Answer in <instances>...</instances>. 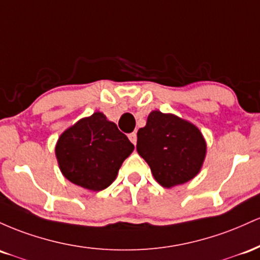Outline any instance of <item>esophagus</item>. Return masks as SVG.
Wrapping results in <instances>:
<instances>
[{
  "label": "esophagus",
  "mask_w": 260,
  "mask_h": 260,
  "mask_svg": "<svg viewBox=\"0 0 260 260\" xmlns=\"http://www.w3.org/2000/svg\"><path fill=\"white\" fill-rule=\"evenodd\" d=\"M129 139H130V141L133 142L134 145H136V141H138V135H136V133L129 134Z\"/></svg>",
  "instance_id": "1"
}]
</instances>
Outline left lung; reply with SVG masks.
Instances as JSON below:
<instances>
[{"label": "left lung", "instance_id": "8db88e82", "mask_svg": "<svg viewBox=\"0 0 260 260\" xmlns=\"http://www.w3.org/2000/svg\"><path fill=\"white\" fill-rule=\"evenodd\" d=\"M136 150L165 188L183 184L199 173L206 153L203 135L190 122L154 110L138 131Z\"/></svg>", "mask_w": 260, "mask_h": 260}]
</instances>
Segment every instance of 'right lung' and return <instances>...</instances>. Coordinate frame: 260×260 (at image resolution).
Returning a JSON list of instances; mask_svg holds the SVG:
<instances>
[{
  "instance_id": "1",
  "label": "right lung",
  "mask_w": 260,
  "mask_h": 260,
  "mask_svg": "<svg viewBox=\"0 0 260 260\" xmlns=\"http://www.w3.org/2000/svg\"><path fill=\"white\" fill-rule=\"evenodd\" d=\"M133 150L127 136L99 112L67 129L55 148L63 176L94 191L112 184Z\"/></svg>"
}]
</instances>
